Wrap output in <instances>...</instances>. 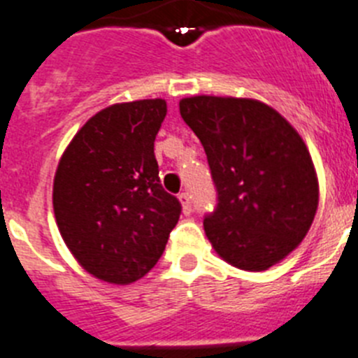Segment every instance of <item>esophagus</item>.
I'll use <instances>...</instances> for the list:
<instances>
[{
    "mask_svg": "<svg viewBox=\"0 0 358 358\" xmlns=\"http://www.w3.org/2000/svg\"><path fill=\"white\" fill-rule=\"evenodd\" d=\"M180 203H182V210L183 214L189 215L192 212V201H191V196L187 194V192H182V194L178 196Z\"/></svg>",
    "mask_w": 358,
    "mask_h": 358,
    "instance_id": "esophagus-1",
    "label": "esophagus"
}]
</instances>
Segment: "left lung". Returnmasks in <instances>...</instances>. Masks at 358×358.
Segmentation results:
<instances>
[{
	"label": "left lung",
	"mask_w": 358,
	"mask_h": 358,
	"mask_svg": "<svg viewBox=\"0 0 358 358\" xmlns=\"http://www.w3.org/2000/svg\"><path fill=\"white\" fill-rule=\"evenodd\" d=\"M180 114L201 141L217 189L203 227L224 262L266 271L299 246L314 221L320 183L301 135L259 99L191 96Z\"/></svg>",
	"instance_id": "left-lung-1"
}]
</instances>
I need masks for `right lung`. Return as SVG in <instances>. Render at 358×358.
<instances>
[{"instance_id":"1","label":"right lung","mask_w":358,"mask_h":358,"mask_svg":"<svg viewBox=\"0 0 358 358\" xmlns=\"http://www.w3.org/2000/svg\"><path fill=\"white\" fill-rule=\"evenodd\" d=\"M166 99L115 103L92 115L60 157L53 210L64 243L103 282L127 285L159 262L180 217L153 143Z\"/></svg>"}]
</instances>
